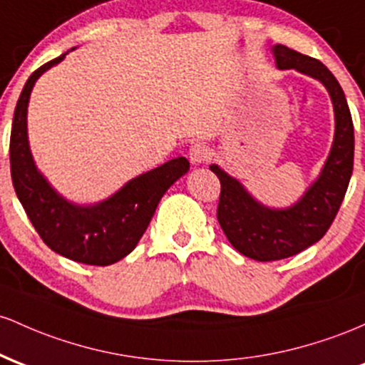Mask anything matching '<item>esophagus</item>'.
<instances>
[{
  "instance_id": "1",
  "label": "esophagus",
  "mask_w": 365,
  "mask_h": 365,
  "mask_svg": "<svg viewBox=\"0 0 365 365\" xmlns=\"http://www.w3.org/2000/svg\"><path fill=\"white\" fill-rule=\"evenodd\" d=\"M212 158V150L210 146H207L205 143H195L193 146L190 148V160L195 165L198 163H205Z\"/></svg>"
}]
</instances>
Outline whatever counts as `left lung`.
<instances>
[{
  "mask_svg": "<svg viewBox=\"0 0 365 365\" xmlns=\"http://www.w3.org/2000/svg\"><path fill=\"white\" fill-rule=\"evenodd\" d=\"M274 56L279 68H297L326 86L333 100L336 133L317 181L300 202L284 210L262 207L236 179L210 165L220 181L217 220L224 235L237 252L259 262L288 259L317 243L333 224L354 170V122L336 77L319 60L282 44L274 46Z\"/></svg>",
  "mask_w": 365,
  "mask_h": 365,
  "instance_id": "1",
  "label": "left lung"
}]
</instances>
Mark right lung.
Segmentation results:
<instances>
[{
	"label": "right lung",
	"mask_w": 365,
	"mask_h": 365,
	"mask_svg": "<svg viewBox=\"0 0 365 365\" xmlns=\"http://www.w3.org/2000/svg\"><path fill=\"white\" fill-rule=\"evenodd\" d=\"M65 55L32 72L20 93L10 134L11 181L29 220L53 252L81 264L110 265L136 248L160 198L190 170V162L184 157L165 162L93 207L72 205L56 195L36 169L29 150L27 103L38 77Z\"/></svg>",
	"instance_id": "right-lung-1"
}]
</instances>
